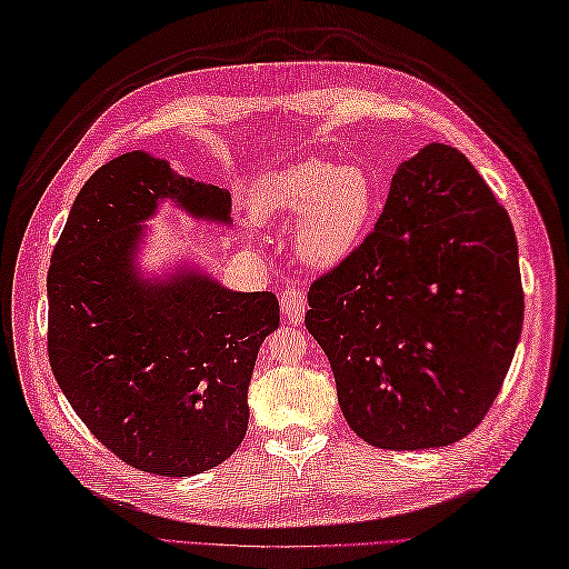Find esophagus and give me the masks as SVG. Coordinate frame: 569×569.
I'll use <instances>...</instances> for the list:
<instances>
[{
	"label": "esophagus",
	"mask_w": 569,
	"mask_h": 569,
	"mask_svg": "<svg viewBox=\"0 0 569 569\" xmlns=\"http://www.w3.org/2000/svg\"><path fill=\"white\" fill-rule=\"evenodd\" d=\"M282 316L289 323H301L303 321V311H307V299H303V292L297 284H287L282 292Z\"/></svg>",
	"instance_id": "1"
}]
</instances>
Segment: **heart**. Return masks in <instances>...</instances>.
<instances>
[{
  "label": "heart",
  "instance_id": "heart-1",
  "mask_svg": "<svg viewBox=\"0 0 569 569\" xmlns=\"http://www.w3.org/2000/svg\"><path fill=\"white\" fill-rule=\"evenodd\" d=\"M258 224L295 219V253L307 268H336L362 241L373 212V186L359 166L307 159L258 178L248 200Z\"/></svg>",
  "mask_w": 569,
  "mask_h": 569
}]
</instances>
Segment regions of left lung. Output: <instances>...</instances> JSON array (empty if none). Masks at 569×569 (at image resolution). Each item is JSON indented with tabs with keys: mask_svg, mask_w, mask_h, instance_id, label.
I'll return each mask as SVG.
<instances>
[{
	"mask_svg": "<svg viewBox=\"0 0 569 569\" xmlns=\"http://www.w3.org/2000/svg\"><path fill=\"white\" fill-rule=\"evenodd\" d=\"M309 307L352 432L449 447L488 415L521 338L515 227L473 163L432 142L398 166L377 227Z\"/></svg>",
	"mask_w": 569,
	"mask_h": 569,
	"instance_id": "1",
	"label": "left lung"
}]
</instances>
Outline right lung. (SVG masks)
Wrapping results in <instances>:
<instances>
[{"mask_svg":"<svg viewBox=\"0 0 569 569\" xmlns=\"http://www.w3.org/2000/svg\"><path fill=\"white\" fill-rule=\"evenodd\" d=\"M163 202L231 227V192L137 149L72 204L48 270V355L69 406L118 459L188 478L227 461L248 427L258 350L280 326L272 292H233L190 262L144 272Z\"/></svg>","mask_w":569,"mask_h":569,"instance_id":"add662e5","label":"right lung"}]
</instances>
